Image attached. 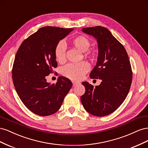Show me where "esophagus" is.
<instances>
[{"mask_svg":"<svg viewBox=\"0 0 148 148\" xmlns=\"http://www.w3.org/2000/svg\"><path fill=\"white\" fill-rule=\"evenodd\" d=\"M72 83H73V86H77V85H78V84H79V83L77 82H73Z\"/></svg>","mask_w":148,"mask_h":148,"instance_id":"obj_1","label":"esophagus"}]
</instances>
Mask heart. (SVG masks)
<instances>
[{
	"label": "heart",
	"mask_w": 148,
	"mask_h": 148,
	"mask_svg": "<svg viewBox=\"0 0 148 148\" xmlns=\"http://www.w3.org/2000/svg\"><path fill=\"white\" fill-rule=\"evenodd\" d=\"M72 46L81 52H86L85 55L88 57H92L94 53L92 51H88L91 42L89 39L84 36H78L71 41ZM66 46L64 42L57 43L54 49V56L56 60L59 63L62 64L65 61ZM89 69V65L86 62H81L77 64H70L64 66L62 70V73L64 77L72 80H79L83 75Z\"/></svg>",
	"instance_id": "1"
}]
</instances>
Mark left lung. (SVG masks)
I'll return each instance as SVG.
<instances>
[{"label":"left lung","mask_w":148,"mask_h":148,"mask_svg":"<svg viewBox=\"0 0 148 148\" xmlns=\"http://www.w3.org/2000/svg\"><path fill=\"white\" fill-rule=\"evenodd\" d=\"M82 31L97 40V61L89 77L102 82L95 88L83 82L85 92L81 101L88 112L103 117L114 112L127 97L132 82L130 62L125 47L109 29L98 26Z\"/></svg>","instance_id":"left-lung-1"}]
</instances>
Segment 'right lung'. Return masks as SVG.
<instances>
[{"label": "right lung", "mask_w": 148, "mask_h": 148, "mask_svg": "<svg viewBox=\"0 0 148 148\" xmlns=\"http://www.w3.org/2000/svg\"><path fill=\"white\" fill-rule=\"evenodd\" d=\"M73 28L45 26L21 43L15 57L12 79L22 102L35 114L47 116L59 110L72 86L67 78L59 77L56 83L46 77L57 66L54 49Z\"/></svg>", "instance_id": "right-lung-1"}]
</instances>
